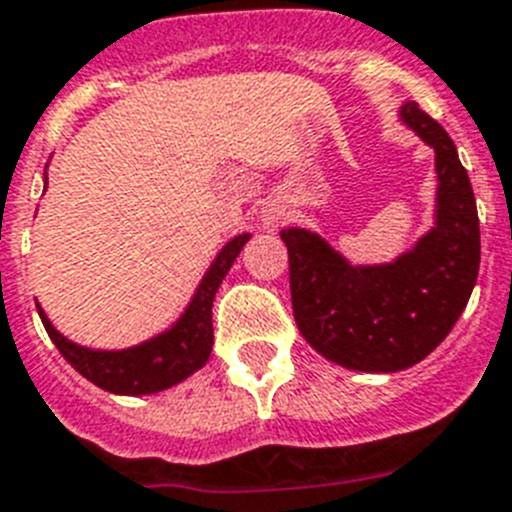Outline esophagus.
Segmentation results:
<instances>
[{
	"label": "esophagus",
	"mask_w": 512,
	"mask_h": 512,
	"mask_svg": "<svg viewBox=\"0 0 512 512\" xmlns=\"http://www.w3.org/2000/svg\"><path fill=\"white\" fill-rule=\"evenodd\" d=\"M261 225L266 230H277L279 225H284V210L277 205H269L266 210H261Z\"/></svg>",
	"instance_id": "obj_1"
}]
</instances>
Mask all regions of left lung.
Wrapping results in <instances>:
<instances>
[{
  "mask_svg": "<svg viewBox=\"0 0 512 512\" xmlns=\"http://www.w3.org/2000/svg\"><path fill=\"white\" fill-rule=\"evenodd\" d=\"M400 122L436 153L433 228L387 264H351L323 235L284 228L295 320L320 356L346 369L402 372L449 336L479 271V217L454 140L415 102Z\"/></svg>",
  "mask_w": 512,
  "mask_h": 512,
  "instance_id": "obj_1",
  "label": "left lung"
}]
</instances>
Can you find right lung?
Segmentation results:
<instances>
[{
  "mask_svg": "<svg viewBox=\"0 0 512 512\" xmlns=\"http://www.w3.org/2000/svg\"><path fill=\"white\" fill-rule=\"evenodd\" d=\"M48 184V179H45ZM251 233H241L230 238L205 271L202 282L194 289L192 300L184 307L171 328L161 330L158 336L138 343V346L117 348H89L69 341L61 330L53 328L43 307L38 305V315L45 330L63 359L74 366L81 377L112 392V395H153V392L169 390L174 384L192 377L197 369L207 364L212 354V300L223 284L225 274L230 271L238 253L248 243Z\"/></svg>",
  "mask_w": 512,
  "mask_h": 512,
  "instance_id": "1",
  "label": "right lung"
}]
</instances>
